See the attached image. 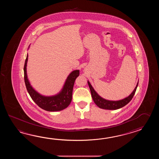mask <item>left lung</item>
<instances>
[{"label":"left lung","mask_w":159,"mask_h":159,"mask_svg":"<svg viewBox=\"0 0 159 159\" xmlns=\"http://www.w3.org/2000/svg\"><path fill=\"white\" fill-rule=\"evenodd\" d=\"M88 83L90 89V91H91V97L96 105L99 108L106 109V110H116V109L122 108L127 104H128L132 99L134 95H135V92H136V89H137L138 85V82L134 90L132 91V93L127 98H125L122 100H120V101H112L106 100V99H105L101 97L96 93V91H95L94 89L92 87L89 81H88Z\"/></svg>","instance_id":"1"}]
</instances>
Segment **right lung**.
I'll list each match as a JSON object with an SVG mask.
<instances>
[{
    "label": "right lung",
    "mask_w": 159,
    "mask_h": 159,
    "mask_svg": "<svg viewBox=\"0 0 159 159\" xmlns=\"http://www.w3.org/2000/svg\"><path fill=\"white\" fill-rule=\"evenodd\" d=\"M28 57V55L27 54L24 66V82L27 91L32 100L40 108L48 111H61L66 108L71 102L73 89L75 81L80 75V70H76L71 72L66 79L62 91L59 94L52 97H45L34 90L27 78Z\"/></svg>",
    "instance_id": "add662e5"
}]
</instances>
